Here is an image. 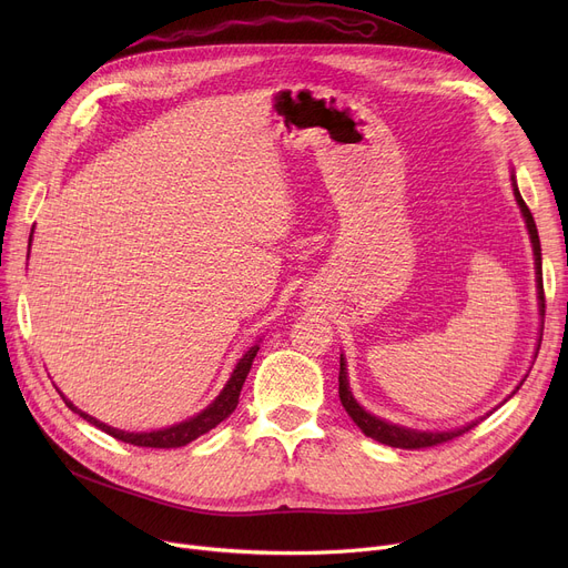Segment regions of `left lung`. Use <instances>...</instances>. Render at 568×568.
Instances as JSON below:
<instances>
[{
  "label": "left lung",
  "instance_id": "8db88e82",
  "mask_svg": "<svg viewBox=\"0 0 568 568\" xmlns=\"http://www.w3.org/2000/svg\"><path fill=\"white\" fill-rule=\"evenodd\" d=\"M511 186H514V197L520 206V214L525 219V225H527V232H529V242H531V251H534V268H536V296H539V315H541V329H539V341H536V354H539V347H541V338H544V315H546V300H544V268H541V242H539V230H536V223H534V216L529 212V206L525 204L520 191H518V182H516V172L511 170ZM525 382V377L520 379V384L516 386V389L504 398V403L514 398L516 392L520 389ZM338 396H341V403L345 407V412L349 414V419L362 428V433L366 437H373L375 442H382L386 446H396V449H426V446H435V444H442V442H449L463 433H467L469 428H474L476 424H479L481 419L476 422H469L460 428H452V430H416V428H407V426H400V424H394V422H386L382 419V416L377 414H371L359 400L354 398L352 389H349V379H347V362L345 356L341 354V373H338ZM488 416V414H486Z\"/></svg>",
  "mask_w": 568,
  "mask_h": 568
}]
</instances>
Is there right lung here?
Here are the masks:
<instances>
[{
	"label": "right lung",
	"mask_w": 568,
	"mask_h": 568,
	"mask_svg": "<svg viewBox=\"0 0 568 568\" xmlns=\"http://www.w3.org/2000/svg\"><path fill=\"white\" fill-rule=\"evenodd\" d=\"M32 234H34V227H32ZM32 234H29V246H32ZM27 257H29V255H27ZM260 341H262V338H260ZM260 341H257V343H260ZM257 343L242 356V359L236 362V366H234L230 379L225 382L221 394H219L212 403H209L202 412L189 416L186 422H179V424L168 426V428L149 430V433L119 430V428H112V426H108V424L94 419L92 414H87V412L78 409L62 392H59V396L64 398V403L69 405L71 412L80 414L84 422H89L92 426L101 428L103 433L112 435L114 439H122V442L133 444V446H149V449H176V446H186L189 442L197 439L200 435H204V433H209L212 428H216L221 422H225L227 416L234 412V407H236V403H239V394H242V386H244V382H246V375H248V371H251V366H253V359H255V354H257V349H260Z\"/></svg>",
	"instance_id": "add662e5"
}]
</instances>
